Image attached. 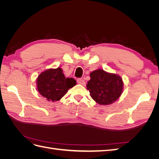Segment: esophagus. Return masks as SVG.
I'll list each match as a JSON object with an SVG mask.
<instances>
[{"label":"esophagus","mask_w":159,"mask_h":159,"mask_svg":"<svg viewBox=\"0 0 159 159\" xmlns=\"http://www.w3.org/2000/svg\"><path fill=\"white\" fill-rule=\"evenodd\" d=\"M77 82H78L79 84H81V85H85V81L83 79H81V78L78 79V80H77Z\"/></svg>","instance_id":"1"}]
</instances>
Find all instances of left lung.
<instances>
[{
    "label": "left lung",
    "instance_id": "8db88e82",
    "mask_svg": "<svg viewBox=\"0 0 159 159\" xmlns=\"http://www.w3.org/2000/svg\"><path fill=\"white\" fill-rule=\"evenodd\" d=\"M90 96L101 105L113 103L123 91V81L121 76L98 69L90 73L87 84Z\"/></svg>",
    "mask_w": 159,
    "mask_h": 159
}]
</instances>
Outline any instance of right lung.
<instances>
[{"mask_svg":"<svg viewBox=\"0 0 159 159\" xmlns=\"http://www.w3.org/2000/svg\"><path fill=\"white\" fill-rule=\"evenodd\" d=\"M75 84L76 81L74 78H66L60 67L44 70L36 79L38 92L48 102H53L61 99Z\"/></svg>","mask_w":159,"mask_h":159,"instance_id":"right-lung-1","label":"right lung"}]
</instances>
